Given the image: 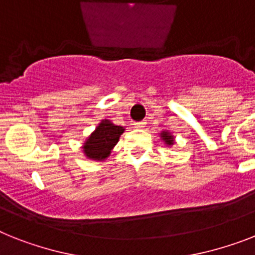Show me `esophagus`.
Masks as SVG:
<instances>
[{"mask_svg":"<svg viewBox=\"0 0 255 255\" xmlns=\"http://www.w3.org/2000/svg\"><path fill=\"white\" fill-rule=\"evenodd\" d=\"M134 126L138 128V129H143V128L146 126V123H144V121H138V123H134Z\"/></svg>","mask_w":255,"mask_h":255,"instance_id":"esophagus-1","label":"esophagus"}]
</instances>
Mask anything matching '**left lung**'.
I'll use <instances>...</instances> for the list:
<instances>
[{"label":"left lung","mask_w":255,"mask_h":255,"mask_svg":"<svg viewBox=\"0 0 255 255\" xmlns=\"http://www.w3.org/2000/svg\"><path fill=\"white\" fill-rule=\"evenodd\" d=\"M160 136L167 146H173L174 144V136L172 135L169 131H165V130H164V131L160 132Z\"/></svg>","instance_id":"left-lung-1"}]
</instances>
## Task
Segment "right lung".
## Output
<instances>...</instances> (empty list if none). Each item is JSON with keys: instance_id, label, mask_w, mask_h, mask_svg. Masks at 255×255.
Segmentation results:
<instances>
[{"instance_id": "right-lung-1", "label": "right lung", "mask_w": 255, "mask_h": 255, "mask_svg": "<svg viewBox=\"0 0 255 255\" xmlns=\"http://www.w3.org/2000/svg\"><path fill=\"white\" fill-rule=\"evenodd\" d=\"M125 131L124 126H117L109 120H103L83 144V152L91 160H104L117 144L120 135Z\"/></svg>"}]
</instances>
